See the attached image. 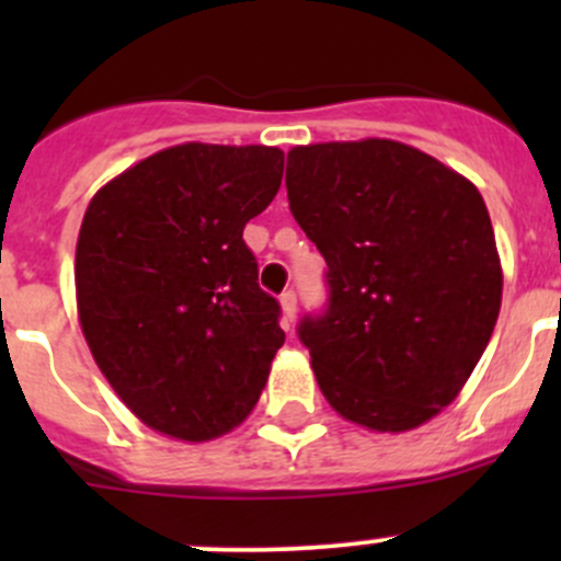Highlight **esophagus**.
<instances>
[{
	"label": "esophagus",
	"mask_w": 561,
	"mask_h": 561,
	"mask_svg": "<svg viewBox=\"0 0 561 561\" xmlns=\"http://www.w3.org/2000/svg\"><path fill=\"white\" fill-rule=\"evenodd\" d=\"M279 304H282V317H285V328H290L293 320H296V312H298L296 290H285V293H282Z\"/></svg>",
	"instance_id": "esophagus-1"
}]
</instances>
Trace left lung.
Masks as SVG:
<instances>
[{
	"instance_id": "8db88e82",
	"label": "left lung",
	"mask_w": 561,
	"mask_h": 561,
	"mask_svg": "<svg viewBox=\"0 0 561 561\" xmlns=\"http://www.w3.org/2000/svg\"><path fill=\"white\" fill-rule=\"evenodd\" d=\"M285 184L328 263L325 309L298 322L322 396L371 432L421 426L456 399L500 317L483 197L386 138L296 146Z\"/></svg>"
}]
</instances>
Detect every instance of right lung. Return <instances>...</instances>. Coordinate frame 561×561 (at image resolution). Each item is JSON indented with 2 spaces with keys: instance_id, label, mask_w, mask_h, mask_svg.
Returning a JSON list of instances; mask_svg holds the SVG:
<instances>
[{
  "instance_id": "add662e5",
  "label": "right lung",
  "mask_w": 561,
  "mask_h": 561,
  "mask_svg": "<svg viewBox=\"0 0 561 561\" xmlns=\"http://www.w3.org/2000/svg\"><path fill=\"white\" fill-rule=\"evenodd\" d=\"M274 146L181 144L105 184L83 214V336L118 399L154 432L222 437L257 404L285 344L244 225L282 184Z\"/></svg>"
}]
</instances>
